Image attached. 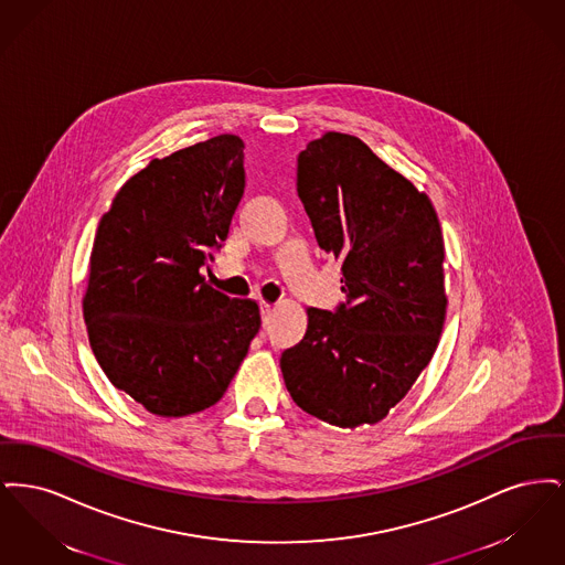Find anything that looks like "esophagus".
<instances>
[{
    "mask_svg": "<svg viewBox=\"0 0 565 565\" xmlns=\"http://www.w3.org/2000/svg\"><path fill=\"white\" fill-rule=\"evenodd\" d=\"M273 302H269V300H260V313H263V320L267 322L269 320L270 311H273Z\"/></svg>",
    "mask_w": 565,
    "mask_h": 565,
    "instance_id": "obj_1",
    "label": "esophagus"
}]
</instances>
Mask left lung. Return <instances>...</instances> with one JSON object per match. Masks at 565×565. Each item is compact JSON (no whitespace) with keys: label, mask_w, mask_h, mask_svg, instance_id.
<instances>
[{"label":"left lung","mask_w":565,"mask_h":565,"mask_svg":"<svg viewBox=\"0 0 565 565\" xmlns=\"http://www.w3.org/2000/svg\"><path fill=\"white\" fill-rule=\"evenodd\" d=\"M296 190L345 300L311 307L284 351L286 387L339 428L381 422L430 364L445 323V243L430 199L358 137L326 134L298 154Z\"/></svg>","instance_id":"left-lung-1"}]
</instances>
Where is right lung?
<instances>
[{
	"label": "right lung",
	"mask_w": 565,
	"mask_h": 565,
	"mask_svg": "<svg viewBox=\"0 0 565 565\" xmlns=\"http://www.w3.org/2000/svg\"><path fill=\"white\" fill-rule=\"evenodd\" d=\"M243 148L217 135L148 162L95 235L82 302L90 348L114 387L161 417L217 403L260 330L254 300L201 275L242 201Z\"/></svg>",
	"instance_id": "right-lung-1"
}]
</instances>
